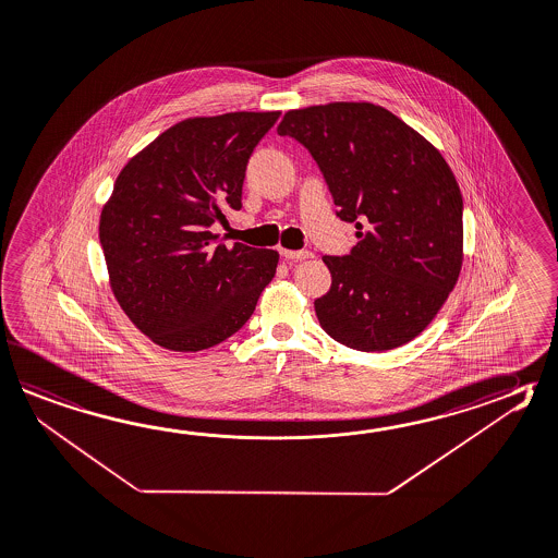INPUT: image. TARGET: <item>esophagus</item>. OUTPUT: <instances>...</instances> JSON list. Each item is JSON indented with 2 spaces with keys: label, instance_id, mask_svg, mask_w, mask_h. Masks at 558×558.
<instances>
[{
  "label": "esophagus",
  "instance_id": "1",
  "mask_svg": "<svg viewBox=\"0 0 558 558\" xmlns=\"http://www.w3.org/2000/svg\"><path fill=\"white\" fill-rule=\"evenodd\" d=\"M280 254L284 256L286 260H306V258H312L314 254L310 251H286V248H282L280 251Z\"/></svg>",
  "mask_w": 558,
  "mask_h": 558
}]
</instances>
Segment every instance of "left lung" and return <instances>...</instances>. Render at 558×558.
Listing matches in <instances>:
<instances>
[{"label": "left lung", "mask_w": 558, "mask_h": 558, "mask_svg": "<svg viewBox=\"0 0 558 558\" xmlns=\"http://www.w3.org/2000/svg\"><path fill=\"white\" fill-rule=\"evenodd\" d=\"M278 135L312 153L338 217L357 228L352 254L322 258L331 286L314 302L319 326L360 352L417 338L463 266V196L439 148L367 101L292 109Z\"/></svg>", "instance_id": "1"}]
</instances>
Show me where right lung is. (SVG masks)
Listing matches in <instances>:
<instances>
[{"instance_id":"1","label":"right lung","mask_w":558,"mask_h":558,"mask_svg":"<svg viewBox=\"0 0 558 558\" xmlns=\"http://www.w3.org/2000/svg\"><path fill=\"white\" fill-rule=\"evenodd\" d=\"M280 111L191 117L126 162L99 218L109 284L160 348L201 352L251 318L280 254L210 228L240 210L246 162Z\"/></svg>"}]
</instances>
